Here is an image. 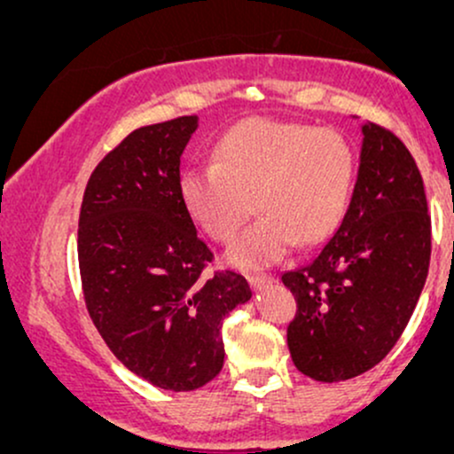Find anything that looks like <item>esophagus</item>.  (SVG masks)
Returning a JSON list of instances; mask_svg holds the SVG:
<instances>
[{
  "label": "esophagus",
  "instance_id": "1",
  "mask_svg": "<svg viewBox=\"0 0 454 454\" xmlns=\"http://www.w3.org/2000/svg\"><path fill=\"white\" fill-rule=\"evenodd\" d=\"M247 281L254 290H264L275 284V278H270V275H249Z\"/></svg>",
  "mask_w": 454,
  "mask_h": 454
}]
</instances>
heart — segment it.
<instances>
[{"instance_id":"obj_1","label":"heart","mask_w":454,"mask_h":454,"mask_svg":"<svg viewBox=\"0 0 454 454\" xmlns=\"http://www.w3.org/2000/svg\"><path fill=\"white\" fill-rule=\"evenodd\" d=\"M211 155V166L179 176V196L217 243L232 241L254 202L260 217L226 252L231 267H273L296 243L326 239L350 205L356 158L333 128L247 117L222 132Z\"/></svg>"}]
</instances>
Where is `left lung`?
<instances>
[{"instance_id": "obj_1", "label": "left lung", "mask_w": 454, "mask_h": 454, "mask_svg": "<svg viewBox=\"0 0 454 454\" xmlns=\"http://www.w3.org/2000/svg\"><path fill=\"white\" fill-rule=\"evenodd\" d=\"M361 134L341 223L305 267L281 275L299 305L288 326L290 356L317 382L356 378L382 361L429 270L431 220L416 161L388 129L364 121Z\"/></svg>"}]
</instances>
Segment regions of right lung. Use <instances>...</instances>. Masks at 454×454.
I'll return each instance as SVG.
<instances>
[{"mask_svg":"<svg viewBox=\"0 0 454 454\" xmlns=\"http://www.w3.org/2000/svg\"><path fill=\"white\" fill-rule=\"evenodd\" d=\"M196 129V114L134 129L91 173L78 220L98 333L129 372L175 393L222 372V320L252 299L243 275L207 273L213 254L181 202V155Z\"/></svg>","mask_w":454,"mask_h":454,"instance_id":"obj_1","label":"right lung"}]
</instances>
